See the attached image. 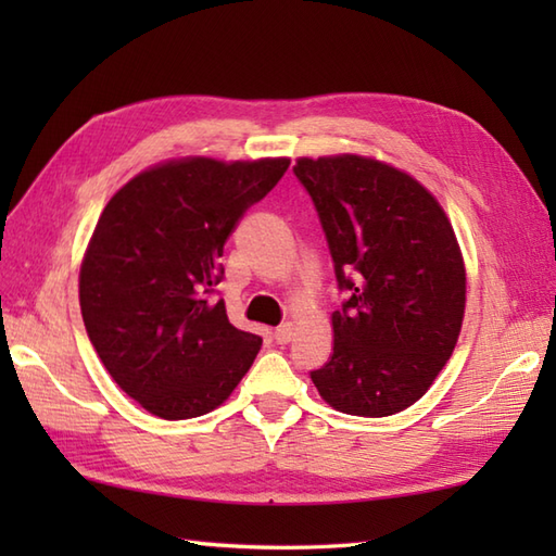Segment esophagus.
<instances>
[{
	"label": "esophagus",
	"mask_w": 556,
	"mask_h": 556,
	"mask_svg": "<svg viewBox=\"0 0 556 556\" xmlns=\"http://www.w3.org/2000/svg\"><path fill=\"white\" fill-rule=\"evenodd\" d=\"M293 339V325H281L275 329V341L277 344H289Z\"/></svg>",
	"instance_id": "34e87169"
}]
</instances>
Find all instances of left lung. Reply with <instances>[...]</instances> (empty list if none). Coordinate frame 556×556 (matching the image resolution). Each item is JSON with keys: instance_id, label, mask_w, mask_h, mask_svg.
I'll list each match as a JSON object with an SVG mask.
<instances>
[{"instance_id": "left-lung-1", "label": "left lung", "mask_w": 556, "mask_h": 556, "mask_svg": "<svg viewBox=\"0 0 556 556\" xmlns=\"http://www.w3.org/2000/svg\"><path fill=\"white\" fill-rule=\"evenodd\" d=\"M349 301L332 313V356L311 372L329 406L384 418L416 404L442 372L466 313V265L428 188L394 164L299 157Z\"/></svg>"}]
</instances>
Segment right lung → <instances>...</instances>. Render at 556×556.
I'll use <instances>...</instances> for the list:
<instances>
[{
	"label": "right lung",
	"mask_w": 556,
	"mask_h": 556,
	"mask_svg": "<svg viewBox=\"0 0 556 556\" xmlns=\"http://www.w3.org/2000/svg\"><path fill=\"white\" fill-rule=\"evenodd\" d=\"M289 164L172 157L104 205L80 263V315L112 380L152 416H205L251 370L263 339L236 329L207 293L236 224Z\"/></svg>",
	"instance_id": "add662e5"
}]
</instances>
